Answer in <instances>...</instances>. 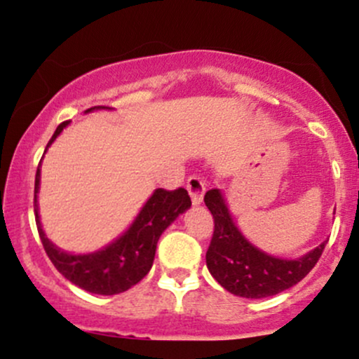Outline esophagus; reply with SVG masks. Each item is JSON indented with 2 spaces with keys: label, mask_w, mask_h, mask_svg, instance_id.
<instances>
[{
  "label": "esophagus",
  "mask_w": 359,
  "mask_h": 359,
  "mask_svg": "<svg viewBox=\"0 0 359 359\" xmlns=\"http://www.w3.org/2000/svg\"><path fill=\"white\" fill-rule=\"evenodd\" d=\"M187 191H189V196H191L194 205L203 203L205 185H204L203 180L199 179V177H196V175L189 177V179H187Z\"/></svg>",
  "instance_id": "34e87169"
}]
</instances>
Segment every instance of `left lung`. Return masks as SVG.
Listing matches in <instances>:
<instances>
[{
    "mask_svg": "<svg viewBox=\"0 0 359 359\" xmlns=\"http://www.w3.org/2000/svg\"><path fill=\"white\" fill-rule=\"evenodd\" d=\"M204 203L214 217V233L205 263L219 285L238 297L263 299L294 287L314 269L327 243H320L297 259L271 257L243 236L219 189L205 192Z\"/></svg>",
    "mask_w": 359,
    "mask_h": 359,
    "instance_id": "obj_1",
    "label": "left lung"
}]
</instances>
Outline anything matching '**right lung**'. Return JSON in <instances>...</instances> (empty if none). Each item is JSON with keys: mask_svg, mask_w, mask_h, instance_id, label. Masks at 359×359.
<instances>
[{"mask_svg": "<svg viewBox=\"0 0 359 359\" xmlns=\"http://www.w3.org/2000/svg\"><path fill=\"white\" fill-rule=\"evenodd\" d=\"M94 109H111L106 106H94L86 113ZM71 121H64L57 126L55 133L47 143V148L52 145ZM45 148V151H47ZM40 187V165L35 175V221L39 229L40 240L48 255L50 262L57 270L64 275L74 285L88 290L90 294L114 295L128 290L142 280L154 265L155 250L158 238L168 226L174 222L179 214L191 208V197L185 189L179 187L175 191L156 189L150 199L143 205L142 211L133 221V224L126 229L118 240L109 243L100 251L88 255H71L64 250L57 248L53 243L45 236L42 224H40L39 204L36 194Z\"/></svg>", "mask_w": 359, "mask_h": 359, "instance_id": "add662e5", "label": "right lung"}]
</instances>
